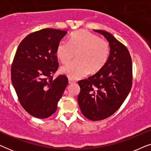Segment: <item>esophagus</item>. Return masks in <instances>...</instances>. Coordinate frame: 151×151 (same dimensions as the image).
Returning <instances> with one entry per match:
<instances>
[{
    "label": "esophagus",
    "mask_w": 151,
    "mask_h": 151,
    "mask_svg": "<svg viewBox=\"0 0 151 151\" xmlns=\"http://www.w3.org/2000/svg\"><path fill=\"white\" fill-rule=\"evenodd\" d=\"M76 81L75 80H73V79H71V78H69V84H73V83H76Z\"/></svg>",
    "instance_id": "esophagus-1"
}]
</instances>
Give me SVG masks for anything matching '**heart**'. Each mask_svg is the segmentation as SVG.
I'll return each instance as SVG.
<instances>
[{
	"label": "heart",
	"mask_w": 151,
	"mask_h": 151,
	"mask_svg": "<svg viewBox=\"0 0 151 151\" xmlns=\"http://www.w3.org/2000/svg\"><path fill=\"white\" fill-rule=\"evenodd\" d=\"M76 53V60L61 68V71L71 79H78L87 74L101 71L109 60L111 47L106 40L86 30L72 34L69 41L61 40L56 55L62 63L71 60Z\"/></svg>",
	"instance_id": "b5f03b06"
}]
</instances>
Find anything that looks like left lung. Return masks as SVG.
<instances>
[{"label":"left lung","instance_id":"obj_1","mask_svg":"<svg viewBox=\"0 0 151 151\" xmlns=\"http://www.w3.org/2000/svg\"><path fill=\"white\" fill-rule=\"evenodd\" d=\"M94 31L109 41L110 56L101 71L78 82L80 92L78 101L86 118L98 121L112 115L124 102L133 84V66L125 45L108 32Z\"/></svg>","mask_w":151,"mask_h":151}]
</instances>
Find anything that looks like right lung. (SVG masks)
Segmentation results:
<instances>
[{
  "label": "right lung",
  "mask_w": 151,
  "mask_h": 151,
  "mask_svg": "<svg viewBox=\"0 0 151 151\" xmlns=\"http://www.w3.org/2000/svg\"><path fill=\"white\" fill-rule=\"evenodd\" d=\"M67 31L43 29L20 43L11 68L12 82L18 100L31 115L47 118L55 112L68 78L53 76L58 68L56 49Z\"/></svg>",
  "instance_id": "add662e5"
}]
</instances>
